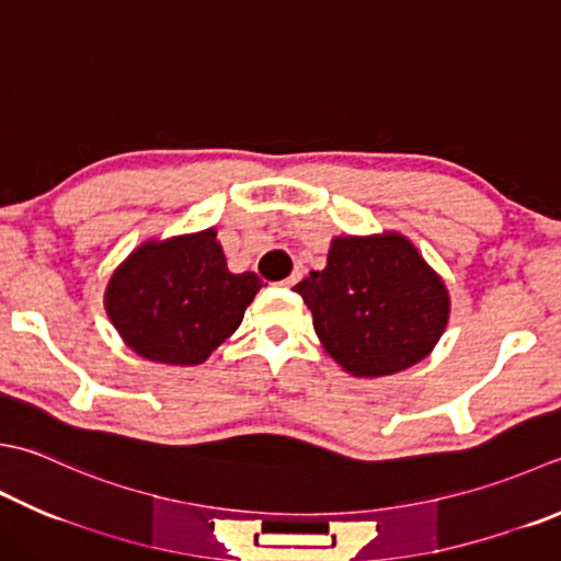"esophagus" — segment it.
<instances>
[{
	"mask_svg": "<svg viewBox=\"0 0 561 561\" xmlns=\"http://www.w3.org/2000/svg\"><path fill=\"white\" fill-rule=\"evenodd\" d=\"M301 274H304V272H301V270H294V272H291V274H289V277H287V279H284V282H282V287H287V289H289V287H294V284H296V282H299V279H301Z\"/></svg>",
	"mask_w": 561,
	"mask_h": 561,
	"instance_id": "esophagus-1",
	"label": "esophagus"
}]
</instances>
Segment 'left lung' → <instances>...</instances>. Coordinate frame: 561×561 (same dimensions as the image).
Returning a JSON list of instances; mask_svg holds the SVG:
<instances>
[{"label": "left lung", "instance_id": "obj_1", "mask_svg": "<svg viewBox=\"0 0 561 561\" xmlns=\"http://www.w3.org/2000/svg\"><path fill=\"white\" fill-rule=\"evenodd\" d=\"M294 291L325 353L353 377H389L433 353L449 321V291L397 230L335 236L325 267Z\"/></svg>", "mask_w": 561, "mask_h": 561}]
</instances>
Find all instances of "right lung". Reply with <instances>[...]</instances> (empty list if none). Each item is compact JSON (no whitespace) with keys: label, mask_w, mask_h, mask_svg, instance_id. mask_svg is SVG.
Listing matches in <instances>:
<instances>
[{"label":"right lung","mask_w":561,"mask_h":561,"mask_svg":"<svg viewBox=\"0 0 561 561\" xmlns=\"http://www.w3.org/2000/svg\"><path fill=\"white\" fill-rule=\"evenodd\" d=\"M216 228L140 243L112 272L104 309L136 355L194 367L238 331L262 282L228 270Z\"/></svg>","instance_id":"add662e5"}]
</instances>
